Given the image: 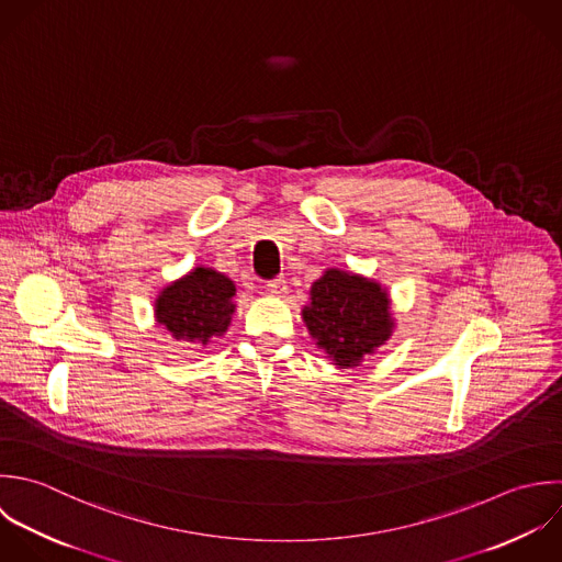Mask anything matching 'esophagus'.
<instances>
[{
	"label": "esophagus",
	"mask_w": 562,
	"mask_h": 562,
	"mask_svg": "<svg viewBox=\"0 0 562 562\" xmlns=\"http://www.w3.org/2000/svg\"><path fill=\"white\" fill-rule=\"evenodd\" d=\"M267 291L273 295H284L286 293V280L284 278H273L267 282Z\"/></svg>",
	"instance_id": "1"
}]
</instances>
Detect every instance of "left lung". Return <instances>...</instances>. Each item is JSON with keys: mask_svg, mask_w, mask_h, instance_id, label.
Returning a JSON list of instances; mask_svg holds the SVG:
<instances>
[{"mask_svg": "<svg viewBox=\"0 0 562 562\" xmlns=\"http://www.w3.org/2000/svg\"><path fill=\"white\" fill-rule=\"evenodd\" d=\"M302 319L339 368H355L374 355L394 330L387 291L363 276L328 269L311 286V304Z\"/></svg>", "mask_w": 562, "mask_h": 562, "instance_id": "obj_1", "label": "left lung"}]
</instances>
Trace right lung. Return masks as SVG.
<instances>
[{"label": "right lung", "instance_id": "add662e5", "mask_svg": "<svg viewBox=\"0 0 562 562\" xmlns=\"http://www.w3.org/2000/svg\"><path fill=\"white\" fill-rule=\"evenodd\" d=\"M234 282L210 269L196 267L175 280L155 300V319L177 341L207 346L212 337L225 335L236 304Z\"/></svg>", "mask_w": 562, "mask_h": 562}]
</instances>
